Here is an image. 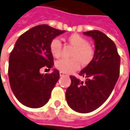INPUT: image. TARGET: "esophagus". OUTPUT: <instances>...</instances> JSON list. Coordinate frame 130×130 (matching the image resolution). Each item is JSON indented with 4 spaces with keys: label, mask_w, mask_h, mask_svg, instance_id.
<instances>
[{
    "label": "esophagus",
    "mask_w": 130,
    "mask_h": 130,
    "mask_svg": "<svg viewBox=\"0 0 130 130\" xmlns=\"http://www.w3.org/2000/svg\"><path fill=\"white\" fill-rule=\"evenodd\" d=\"M59 74H60V76H61V77H62V76H67V74H66L63 73V72H62V71H60Z\"/></svg>",
    "instance_id": "34e87169"
}]
</instances>
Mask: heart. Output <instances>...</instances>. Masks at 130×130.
Masks as SVG:
<instances>
[{
	"instance_id": "b5f03b06",
	"label": "heart",
	"mask_w": 130,
	"mask_h": 130,
	"mask_svg": "<svg viewBox=\"0 0 130 130\" xmlns=\"http://www.w3.org/2000/svg\"><path fill=\"white\" fill-rule=\"evenodd\" d=\"M68 41L74 46L71 54L73 58L61 59L56 63V67L63 73H72L78 70L80 62L83 65H87L93 59L95 51L93 46L90 44L87 40L78 34H73L68 38ZM62 50V44L60 40L54 38L50 43V51L55 58L60 57Z\"/></svg>"
}]
</instances>
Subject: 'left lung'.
I'll list each match as a JSON object with an SVG mask.
<instances>
[{"instance_id": "obj_1", "label": "left lung", "mask_w": 130, "mask_h": 130, "mask_svg": "<svg viewBox=\"0 0 130 130\" xmlns=\"http://www.w3.org/2000/svg\"><path fill=\"white\" fill-rule=\"evenodd\" d=\"M84 35L95 40L94 57L79 73L87 78L85 82L70 76L71 84L66 90V100L75 111L89 113L99 108L114 90L120 75V57L114 41L104 33L94 30Z\"/></svg>"}]
</instances>
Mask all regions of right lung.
Segmentation results:
<instances>
[{"instance_id": "1", "label": "right lung", "mask_w": 130, "mask_h": 130, "mask_svg": "<svg viewBox=\"0 0 130 130\" xmlns=\"http://www.w3.org/2000/svg\"><path fill=\"white\" fill-rule=\"evenodd\" d=\"M47 25H39L23 33L10 54L8 76L15 98L24 105L38 108L47 103L59 78V71L41 74L40 69L54 65L50 43L64 33Z\"/></svg>"}]
</instances>
